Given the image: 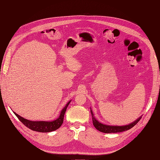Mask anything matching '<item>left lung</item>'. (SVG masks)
Listing matches in <instances>:
<instances>
[{"instance_id": "left-lung-1", "label": "left lung", "mask_w": 160, "mask_h": 160, "mask_svg": "<svg viewBox=\"0 0 160 160\" xmlns=\"http://www.w3.org/2000/svg\"><path fill=\"white\" fill-rule=\"evenodd\" d=\"M91 113L92 115V119H93V123L94 127L99 130V132L105 133H118V132H122L124 131H127L132 128L133 126L136 125L139 121L141 119L142 117H139L138 119L132 123L126 125H123V126H118V125H105L101 123V122H98V120L95 119V118L93 116V113L91 109Z\"/></svg>"}]
</instances>
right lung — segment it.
<instances>
[{"label":"right lung","instance_id":"obj_1","mask_svg":"<svg viewBox=\"0 0 160 160\" xmlns=\"http://www.w3.org/2000/svg\"><path fill=\"white\" fill-rule=\"evenodd\" d=\"M70 102L71 101H69V102L66 104L64 108L61 110L59 117L57 119L52 121V122H44V121H40V122L37 121V122H34V121H30L21 117L20 115H18L17 113L14 112V111L13 113L18 118V119L25 125L26 127L29 128L32 131H35V132H42V133L51 132H52V131L57 130L61 126L62 122H63L65 113Z\"/></svg>","mask_w":160,"mask_h":160}]
</instances>
